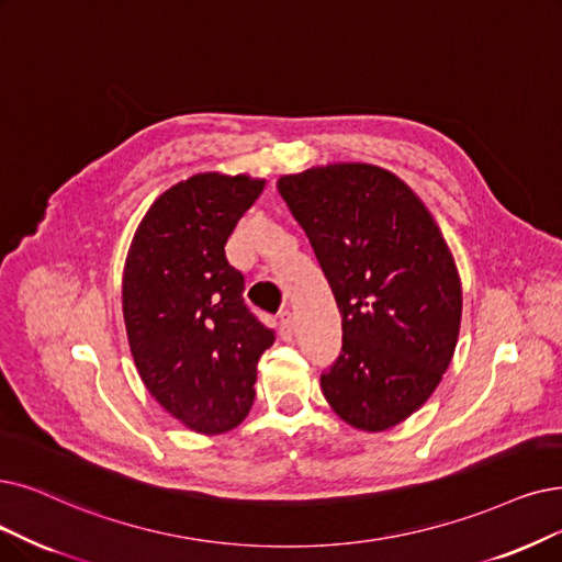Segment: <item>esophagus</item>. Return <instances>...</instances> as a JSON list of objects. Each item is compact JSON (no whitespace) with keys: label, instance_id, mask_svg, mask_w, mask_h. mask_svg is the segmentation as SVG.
Instances as JSON below:
<instances>
[{"label":"esophagus","instance_id":"obj_1","mask_svg":"<svg viewBox=\"0 0 562 562\" xmlns=\"http://www.w3.org/2000/svg\"><path fill=\"white\" fill-rule=\"evenodd\" d=\"M279 334L283 336L285 341L293 339V313H290L288 308H283L279 313Z\"/></svg>","mask_w":562,"mask_h":562}]
</instances>
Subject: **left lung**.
<instances>
[{"label":"left lung","instance_id":"1","mask_svg":"<svg viewBox=\"0 0 562 562\" xmlns=\"http://www.w3.org/2000/svg\"><path fill=\"white\" fill-rule=\"evenodd\" d=\"M277 189L341 311L323 394L352 429L387 431L429 401L454 357L463 290L450 246L422 198L373 164L313 166Z\"/></svg>","mask_w":562,"mask_h":562}]
</instances>
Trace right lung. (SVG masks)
<instances>
[{
	"instance_id": "add662e5",
	"label": "right lung",
	"mask_w": 562,
	"mask_h": 562,
	"mask_svg": "<svg viewBox=\"0 0 562 562\" xmlns=\"http://www.w3.org/2000/svg\"><path fill=\"white\" fill-rule=\"evenodd\" d=\"M265 189L251 175L198 172L154 200L124 265L122 308L149 394L187 429H235L256 398L260 355L274 344L244 304L226 258L237 221Z\"/></svg>"
}]
</instances>
